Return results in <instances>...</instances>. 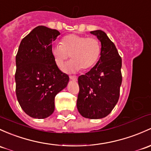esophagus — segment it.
I'll return each instance as SVG.
<instances>
[{
    "mask_svg": "<svg viewBox=\"0 0 151 151\" xmlns=\"http://www.w3.org/2000/svg\"><path fill=\"white\" fill-rule=\"evenodd\" d=\"M69 78L73 81H77V77L76 76H69Z\"/></svg>",
    "mask_w": 151,
    "mask_h": 151,
    "instance_id": "1",
    "label": "esophagus"
}]
</instances>
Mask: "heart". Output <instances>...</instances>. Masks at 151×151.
<instances>
[{
  "instance_id": "heart-1",
  "label": "heart",
  "mask_w": 151,
  "mask_h": 151,
  "mask_svg": "<svg viewBox=\"0 0 151 151\" xmlns=\"http://www.w3.org/2000/svg\"><path fill=\"white\" fill-rule=\"evenodd\" d=\"M50 52L59 68L63 67L71 55L72 61L63 67V71L74 73L80 69L87 70L96 64L101 55V45L94 37L71 34L62 38L61 44L53 45Z\"/></svg>"
}]
</instances>
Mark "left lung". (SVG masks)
<instances>
[{
  "label": "left lung",
  "mask_w": 151,
  "mask_h": 151,
  "mask_svg": "<svg viewBox=\"0 0 151 151\" xmlns=\"http://www.w3.org/2000/svg\"><path fill=\"white\" fill-rule=\"evenodd\" d=\"M101 42V57L96 64L78 78V111L85 118L98 119L111 112L119 98L122 58L114 42L102 30L90 32Z\"/></svg>",
  "instance_id": "1"
}]
</instances>
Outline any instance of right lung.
I'll list each match as a JSON object with an SVG mask.
<instances>
[{
    "mask_svg": "<svg viewBox=\"0 0 151 151\" xmlns=\"http://www.w3.org/2000/svg\"><path fill=\"white\" fill-rule=\"evenodd\" d=\"M60 32L38 26L22 40L16 56V94L22 110L35 119L53 113L55 97L69 81L58 69L50 48Z\"/></svg>",
    "mask_w": 151,
    "mask_h": 151,
    "instance_id": "add662e5",
    "label": "right lung"
}]
</instances>
